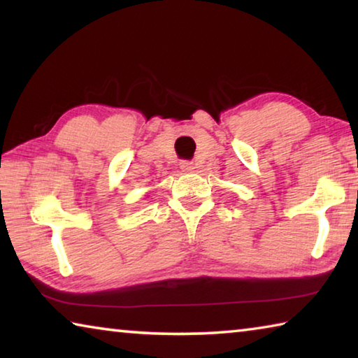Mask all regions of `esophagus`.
<instances>
[{"instance_id":"obj_1","label":"esophagus","mask_w":358,"mask_h":358,"mask_svg":"<svg viewBox=\"0 0 358 358\" xmlns=\"http://www.w3.org/2000/svg\"><path fill=\"white\" fill-rule=\"evenodd\" d=\"M180 167L183 172H192L194 171V162L192 161H181Z\"/></svg>"}]
</instances>
